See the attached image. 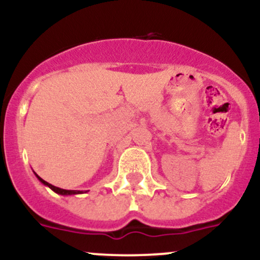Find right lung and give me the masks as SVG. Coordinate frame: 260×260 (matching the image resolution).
<instances>
[{
    "label": "right lung",
    "instance_id": "obj_1",
    "mask_svg": "<svg viewBox=\"0 0 260 260\" xmlns=\"http://www.w3.org/2000/svg\"><path fill=\"white\" fill-rule=\"evenodd\" d=\"M37 177L39 178V180H40V182H43V183L45 184V186H49V187L51 188V189L53 190V192L58 193V194H62V196H71V194H78V193H82V192H80V190H67V189H62V188L55 187V186H52V184H50L49 182L44 181L43 178L39 177L38 175H37Z\"/></svg>",
    "mask_w": 260,
    "mask_h": 260
}]
</instances>
